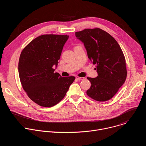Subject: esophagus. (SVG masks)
Here are the masks:
<instances>
[{
	"label": "esophagus",
	"mask_w": 146,
	"mask_h": 146,
	"mask_svg": "<svg viewBox=\"0 0 146 146\" xmlns=\"http://www.w3.org/2000/svg\"><path fill=\"white\" fill-rule=\"evenodd\" d=\"M85 78V77H76V79L79 80H84Z\"/></svg>",
	"instance_id": "1"
}]
</instances>
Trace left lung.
Wrapping results in <instances>:
<instances>
[{
    "instance_id": "1",
    "label": "left lung",
    "mask_w": 146,
    "mask_h": 146,
    "mask_svg": "<svg viewBox=\"0 0 146 146\" xmlns=\"http://www.w3.org/2000/svg\"><path fill=\"white\" fill-rule=\"evenodd\" d=\"M75 35L84 43L98 74L96 78L87 77L91 83L87 95L98 102L110 100L127 77L125 59L120 45L112 36L99 28L86 29L76 32Z\"/></svg>"
}]
</instances>
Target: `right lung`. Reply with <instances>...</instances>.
I'll list each match as a JSON object with an SVG mask.
<instances>
[{
  "label": "right lung",
  "mask_w": 146,
  "mask_h": 146,
  "mask_svg": "<svg viewBox=\"0 0 146 146\" xmlns=\"http://www.w3.org/2000/svg\"><path fill=\"white\" fill-rule=\"evenodd\" d=\"M67 35L44 34L31 40L22 51L18 63L21 84L29 98L38 105L52 107L65 97L75 77H62L53 68Z\"/></svg>",
  "instance_id": "obj_1"
}]
</instances>
